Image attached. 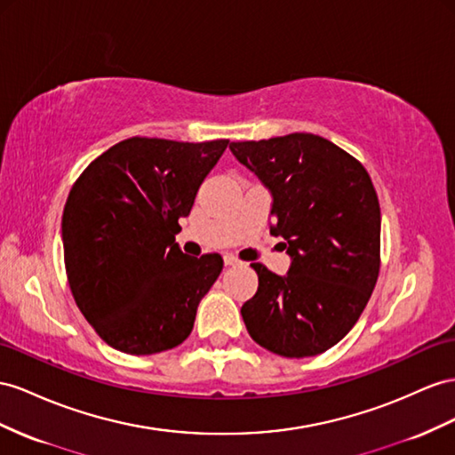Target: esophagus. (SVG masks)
I'll list each match as a JSON object with an SVG mask.
<instances>
[{
	"instance_id": "obj_1",
	"label": "esophagus",
	"mask_w": 455,
	"mask_h": 455,
	"mask_svg": "<svg viewBox=\"0 0 455 455\" xmlns=\"http://www.w3.org/2000/svg\"><path fill=\"white\" fill-rule=\"evenodd\" d=\"M225 265H227V267H238V265H242V261H240L238 258H235V255L227 253V255H225Z\"/></svg>"
}]
</instances>
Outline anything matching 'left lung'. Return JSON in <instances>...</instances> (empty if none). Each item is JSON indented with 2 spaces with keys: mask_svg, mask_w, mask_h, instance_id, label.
I'll return each mask as SVG.
<instances>
[{
  "mask_svg": "<svg viewBox=\"0 0 455 455\" xmlns=\"http://www.w3.org/2000/svg\"><path fill=\"white\" fill-rule=\"evenodd\" d=\"M230 151L273 196L271 235L292 258L284 276L261 263L258 292L242 306L251 339L283 357L327 352L352 331L380 269V205L361 163L307 132Z\"/></svg>",
  "mask_w": 455,
  "mask_h": 455,
  "instance_id": "obj_1",
  "label": "left lung"
}]
</instances>
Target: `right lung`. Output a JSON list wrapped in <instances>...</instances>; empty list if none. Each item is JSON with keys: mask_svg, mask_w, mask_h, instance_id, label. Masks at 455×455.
<instances>
[{"mask_svg": "<svg viewBox=\"0 0 455 455\" xmlns=\"http://www.w3.org/2000/svg\"><path fill=\"white\" fill-rule=\"evenodd\" d=\"M227 146L128 138L92 161L68 192L61 220L68 286L100 339L119 352L159 354L190 336L223 258L192 259L174 235Z\"/></svg>", "mask_w": 455, "mask_h": 455, "instance_id": "right-lung-1", "label": "right lung"}]
</instances>
